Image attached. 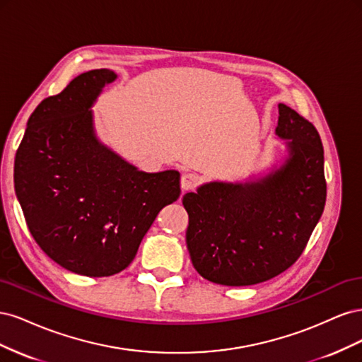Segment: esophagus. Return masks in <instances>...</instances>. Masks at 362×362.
<instances>
[{"mask_svg": "<svg viewBox=\"0 0 362 362\" xmlns=\"http://www.w3.org/2000/svg\"><path fill=\"white\" fill-rule=\"evenodd\" d=\"M199 185V177L196 173H184L181 177L182 192H192Z\"/></svg>", "mask_w": 362, "mask_h": 362, "instance_id": "1", "label": "esophagus"}]
</instances>
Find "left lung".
Listing matches in <instances>:
<instances>
[{"label":"left lung","instance_id":"left-lung-1","mask_svg":"<svg viewBox=\"0 0 362 362\" xmlns=\"http://www.w3.org/2000/svg\"><path fill=\"white\" fill-rule=\"evenodd\" d=\"M276 134L288 158L250 182H208L185 193V233L193 267L214 284L254 286L293 266L308 243L326 202L325 157L319 131L279 104Z\"/></svg>","mask_w":362,"mask_h":362}]
</instances>
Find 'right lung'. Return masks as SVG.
<instances>
[{"instance_id":"add662e5","label":"right lung","mask_w":362,"mask_h":362,"mask_svg":"<svg viewBox=\"0 0 362 362\" xmlns=\"http://www.w3.org/2000/svg\"><path fill=\"white\" fill-rule=\"evenodd\" d=\"M115 80L113 71L93 69L45 98L15 158L33 238L62 267L93 278L128 267L161 208L181 194L180 172H140L96 139L90 107Z\"/></svg>"}]
</instances>
